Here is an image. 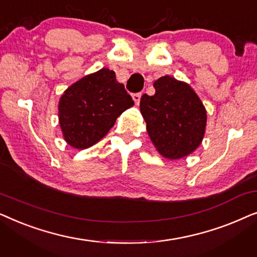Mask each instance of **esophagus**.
<instances>
[{"instance_id":"1","label":"esophagus","mask_w":257,"mask_h":257,"mask_svg":"<svg viewBox=\"0 0 257 257\" xmlns=\"http://www.w3.org/2000/svg\"><path fill=\"white\" fill-rule=\"evenodd\" d=\"M132 98L133 100H135V103L138 105L139 101H140V98H142V92H138V93H133L132 94Z\"/></svg>"}]
</instances>
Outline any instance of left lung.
Listing matches in <instances>:
<instances>
[{"instance_id": "8db88e82", "label": "left lung", "mask_w": 257, "mask_h": 257, "mask_svg": "<svg viewBox=\"0 0 257 257\" xmlns=\"http://www.w3.org/2000/svg\"><path fill=\"white\" fill-rule=\"evenodd\" d=\"M156 93L143 94L140 112L161 156L180 159L196 150L205 135L207 114L188 84L171 76L154 82Z\"/></svg>"}]
</instances>
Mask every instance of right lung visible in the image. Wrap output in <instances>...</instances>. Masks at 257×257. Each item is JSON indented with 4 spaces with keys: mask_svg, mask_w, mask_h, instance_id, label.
<instances>
[{
    "mask_svg": "<svg viewBox=\"0 0 257 257\" xmlns=\"http://www.w3.org/2000/svg\"><path fill=\"white\" fill-rule=\"evenodd\" d=\"M135 104L110 69L72 84L59 100V124L69 145L87 149L103 138L117 118Z\"/></svg>",
    "mask_w": 257,
    "mask_h": 257,
    "instance_id": "right-lung-1",
    "label": "right lung"
}]
</instances>
